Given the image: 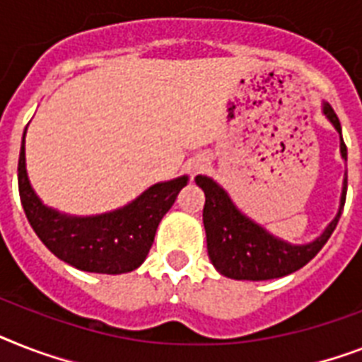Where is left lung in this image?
Wrapping results in <instances>:
<instances>
[{"mask_svg": "<svg viewBox=\"0 0 362 362\" xmlns=\"http://www.w3.org/2000/svg\"><path fill=\"white\" fill-rule=\"evenodd\" d=\"M324 113L333 122L340 134V152L344 160H348V148L342 139L340 120L333 107L325 104ZM197 186L202 187L206 202L202 208V221L206 230L208 257L221 275L236 281H267L279 279L298 272L299 267L308 264L320 249L324 247L337 228L342 216L346 191H348V176L344 178L342 199H340L339 214L320 238L307 245H290V243L272 236L260 225L252 223L238 210L223 187L208 176H197Z\"/></svg>", "mask_w": 362, "mask_h": 362, "instance_id": "8db88e82", "label": "left lung"}]
</instances>
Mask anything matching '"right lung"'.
I'll return each instance as SVG.
<instances>
[{
	"label": "right lung",
	"instance_id": "add662e5",
	"mask_svg": "<svg viewBox=\"0 0 362 362\" xmlns=\"http://www.w3.org/2000/svg\"><path fill=\"white\" fill-rule=\"evenodd\" d=\"M186 184L187 176L156 184L128 206L102 216H63L44 206L29 186L22 139L18 189L29 225L55 257L81 272L117 275L139 267L154 243L161 217L175 204Z\"/></svg>",
	"mask_w": 362,
	"mask_h": 362
}]
</instances>
